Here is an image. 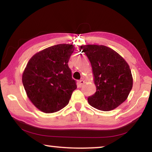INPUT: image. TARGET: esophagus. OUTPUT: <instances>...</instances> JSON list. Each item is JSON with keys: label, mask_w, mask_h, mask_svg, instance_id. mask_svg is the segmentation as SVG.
<instances>
[{"label": "esophagus", "mask_w": 152, "mask_h": 152, "mask_svg": "<svg viewBox=\"0 0 152 152\" xmlns=\"http://www.w3.org/2000/svg\"><path fill=\"white\" fill-rule=\"evenodd\" d=\"M84 81L83 80H80L78 82V86H80V87H81L82 86L83 84H84Z\"/></svg>", "instance_id": "obj_1"}]
</instances>
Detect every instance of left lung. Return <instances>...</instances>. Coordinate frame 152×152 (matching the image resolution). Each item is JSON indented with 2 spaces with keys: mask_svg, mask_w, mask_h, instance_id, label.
<instances>
[{
  "mask_svg": "<svg viewBox=\"0 0 152 152\" xmlns=\"http://www.w3.org/2000/svg\"><path fill=\"white\" fill-rule=\"evenodd\" d=\"M92 66L96 92L88 97L89 104L104 111L124 102L133 86L132 72L119 54L105 45L81 46Z\"/></svg>",
  "mask_w": 152,
  "mask_h": 152,
  "instance_id": "left-lung-1",
  "label": "left lung"
}]
</instances>
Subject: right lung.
Wrapping results in <instances>:
<instances>
[{
	"mask_svg": "<svg viewBox=\"0 0 152 152\" xmlns=\"http://www.w3.org/2000/svg\"><path fill=\"white\" fill-rule=\"evenodd\" d=\"M74 48L70 44L53 45L29 60L22 82L29 99L40 111L54 113L69 102L77 88L68 64Z\"/></svg>",
	"mask_w": 152,
	"mask_h": 152,
	"instance_id": "add662e5",
	"label": "right lung"
}]
</instances>
